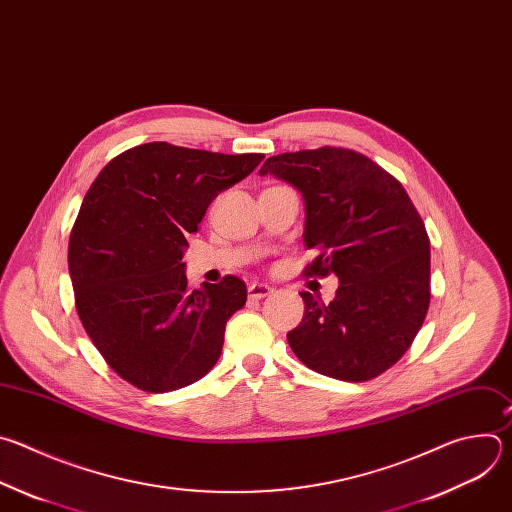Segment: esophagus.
I'll return each mask as SVG.
<instances>
[{"label": "esophagus", "instance_id": "obj_1", "mask_svg": "<svg viewBox=\"0 0 512 512\" xmlns=\"http://www.w3.org/2000/svg\"><path fill=\"white\" fill-rule=\"evenodd\" d=\"M272 294V288L268 284H262V282H254L248 286V296L254 298V300H260V298H266Z\"/></svg>", "mask_w": 512, "mask_h": 512}]
</instances>
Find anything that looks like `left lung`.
Here are the masks:
<instances>
[{"mask_svg": "<svg viewBox=\"0 0 512 512\" xmlns=\"http://www.w3.org/2000/svg\"><path fill=\"white\" fill-rule=\"evenodd\" d=\"M304 197V244L317 252L304 278L335 274V300L300 292L304 317L286 339L317 373L369 381L412 347L430 306V238L403 185L343 147L268 157L260 175Z\"/></svg>", "mask_w": 512, "mask_h": 512, "instance_id": "1", "label": "left lung"}]
</instances>
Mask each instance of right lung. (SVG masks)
<instances>
[{"label":"right lung","instance_id":"add662e5","mask_svg":"<svg viewBox=\"0 0 512 512\" xmlns=\"http://www.w3.org/2000/svg\"><path fill=\"white\" fill-rule=\"evenodd\" d=\"M262 159L145 143L109 161L86 191L68 242L76 313L102 359L131 385L175 391L218 363L246 284L228 274L191 290L183 248L218 193Z\"/></svg>","mask_w":512,"mask_h":512}]
</instances>
